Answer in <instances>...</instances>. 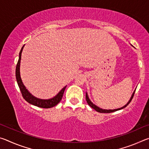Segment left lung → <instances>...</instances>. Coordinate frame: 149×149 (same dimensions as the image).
<instances>
[{
  "instance_id": "8db88e82",
  "label": "left lung",
  "mask_w": 149,
  "mask_h": 149,
  "mask_svg": "<svg viewBox=\"0 0 149 149\" xmlns=\"http://www.w3.org/2000/svg\"><path fill=\"white\" fill-rule=\"evenodd\" d=\"M135 92V89L134 91H133V94H132V97H131V98L130 99L129 101H128V102H127V104H125L124 106H123V107H122L119 108H117V109H114V110H110H110L102 109V108H100V107H97V105H95V104H93V103L91 102V100L89 99V96H88L87 93H86V96H85V97H86V100H87V104H89L91 107L93 108V109H95L96 111H97V112H100V113H110V112H115V111H117V110H121V109H123V108H125L126 107H127V106L130 104V102L131 101H132V100L133 97V95H134Z\"/></svg>"
}]
</instances>
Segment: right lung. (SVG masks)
I'll use <instances>...</instances> for the list:
<instances>
[{
    "instance_id": "obj_1",
    "label": "right lung",
    "mask_w": 149,
    "mask_h": 149,
    "mask_svg": "<svg viewBox=\"0 0 149 149\" xmlns=\"http://www.w3.org/2000/svg\"><path fill=\"white\" fill-rule=\"evenodd\" d=\"M25 45L22 47L21 50H20L19 54V59L17 61L16 68V81L18 85V87L19 88L21 93L23 96L24 99L26 100L27 102L30 103L36 107H38L40 108H52L56 106L57 104L60 102L61 100L62 96L64 95V90L66 86H65L64 88L60 91L59 93H58L56 95H55L54 97L51 98V99H39V98L35 97V96L33 95L31 93H30L28 90L26 89V87L24 85L23 82H22L21 75H20V62H21V56H22V50L24 49V47Z\"/></svg>"
}]
</instances>
